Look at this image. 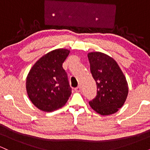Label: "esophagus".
Instances as JSON below:
<instances>
[{
    "label": "esophagus",
    "instance_id": "esophagus-1",
    "mask_svg": "<svg viewBox=\"0 0 150 150\" xmlns=\"http://www.w3.org/2000/svg\"><path fill=\"white\" fill-rule=\"evenodd\" d=\"M75 90L76 91V92H80V91H81V87H80V86H78V87H75Z\"/></svg>",
    "mask_w": 150,
    "mask_h": 150
}]
</instances>
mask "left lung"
Segmentation results:
<instances>
[{
    "label": "left lung",
    "instance_id": "1",
    "mask_svg": "<svg viewBox=\"0 0 150 150\" xmlns=\"http://www.w3.org/2000/svg\"><path fill=\"white\" fill-rule=\"evenodd\" d=\"M90 71L97 84V96L89 102L96 112L107 116L123 106L128 94L125 75L113 58L101 52L89 53Z\"/></svg>",
    "mask_w": 150,
    "mask_h": 150
}]
</instances>
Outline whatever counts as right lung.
<instances>
[{
    "instance_id": "add662e5",
    "label": "right lung",
    "mask_w": 150,
    "mask_h": 150,
    "mask_svg": "<svg viewBox=\"0 0 150 150\" xmlns=\"http://www.w3.org/2000/svg\"><path fill=\"white\" fill-rule=\"evenodd\" d=\"M70 51L53 50L34 63L27 77L29 98L39 109L51 112L63 107L72 92L63 63Z\"/></svg>"
}]
</instances>
